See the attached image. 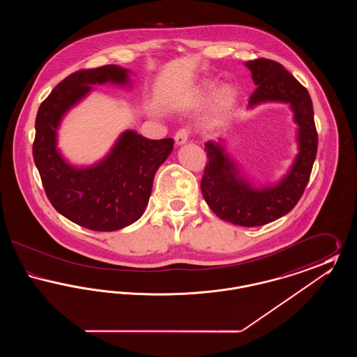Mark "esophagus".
Returning a JSON list of instances; mask_svg holds the SVG:
<instances>
[{"label": "esophagus", "mask_w": 357, "mask_h": 357, "mask_svg": "<svg viewBox=\"0 0 357 357\" xmlns=\"http://www.w3.org/2000/svg\"><path fill=\"white\" fill-rule=\"evenodd\" d=\"M188 136H190V130H188V128H181V130L176 131V134H175V143H176L178 146L185 144L187 140H188Z\"/></svg>", "instance_id": "esophagus-1"}]
</instances>
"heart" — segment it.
<instances>
[{
  "mask_svg": "<svg viewBox=\"0 0 357 357\" xmlns=\"http://www.w3.org/2000/svg\"><path fill=\"white\" fill-rule=\"evenodd\" d=\"M213 88H214V84H211V83L204 84V93H208V92H211V91H213ZM234 98H236V92H234V89H233L230 85H225V86H222L221 89L218 91L217 98H215V102H217L218 108L223 109V108H227V107L233 102Z\"/></svg>",
  "mask_w": 357,
  "mask_h": 357,
  "instance_id": "b5f03b06",
  "label": "heart"
}]
</instances>
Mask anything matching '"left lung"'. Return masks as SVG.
<instances>
[{
  "instance_id": "8db88e82",
  "label": "left lung",
  "mask_w": 357,
  "mask_h": 357,
  "mask_svg": "<svg viewBox=\"0 0 357 357\" xmlns=\"http://www.w3.org/2000/svg\"><path fill=\"white\" fill-rule=\"evenodd\" d=\"M245 64L257 85L249 107L265 102H289L298 126V155L287 176L273 187L252 186L239 175L236 163L220 143L204 144L208 159L201 181L204 201L223 221L253 227L284 217L300 201L316 159L319 136L305 86L277 61L257 59Z\"/></svg>"
}]
</instances>
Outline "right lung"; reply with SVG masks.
<instances>
[{
	"instance_id": "1",
	"label": "right lung",
	"mask_w": 357,
	"mask_h": 357,
	"mask_svg": "<svg viewBox=\"0 0 357 357\" xmlns=\"http://www.w3.org/2000/svg\"><path fill=\"white\" fill-rule=\"evenodd\" d=\"M118 66L82 69L67 76L41 102L36 116L33 159L52 206L69 221L95 231H115L137 221L149 204L155 172L174 140H153L126 131L102 162L86 169L68 165L56 149L59 124L91 85L127 84Z\"/></svg>"
}]
</instances>
